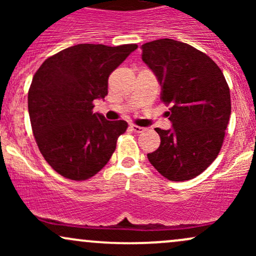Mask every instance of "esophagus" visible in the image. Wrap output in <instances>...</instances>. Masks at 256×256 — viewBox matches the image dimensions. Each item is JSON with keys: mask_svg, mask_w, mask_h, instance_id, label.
<instances>
[{"mask_svg": "<svg viewBox=\"0 0 256 256\" xmlns=\"http://www.w3.org/2000/svg\"><path fill=\"white\" fill-rule=\"evenodd\" d=\"M130 128H131L132 130H134V132H137V134H140V132H143V131L146 130L144 128H140V126H138V125H134V124H131Z\"/></svg>", "mask_w": 256, "mask_h": 256, "instance_id": "esophagus-1", "label": "esophagus"}]
</instances>
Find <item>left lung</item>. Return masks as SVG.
I'll return each mask as SVG.
<instances>
[{
    "mask_svg": "<svg viewBox=\"0 0 256 256\" xmlns=\"http://www.w3.org/2000/svg\"><path fill=\"white\" fill-rule=\"evenodd\" d=\"M142 60L161 86V100L171 104L170 130L155 128L160 146L149 162L160 174L184 182L202 173L218 156L231 114L230 89L222 70L189 44L156 40L143 44Z\"/></svg>",
    "mask_w": 256,
    "mask_h": 256,
    "instance_id": "8db88e82",
    "label": "left lung"
}]
</instances>
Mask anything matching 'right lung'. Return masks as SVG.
Wrapping results in <instances>:
<instances>
[{
  "mask_svg": "<svg viewBox=\"0 0 256 256\" xmlns=\"http://www.w3.org/2000/svg\"><path fill=\"white\" fill-rule=\"evenodd\" d=\"M137 44H77L48 58L28 90L32 131L43 158L64 178L85 180L106 166L125 120L108 122L92 102L108 94V77Z\"/></svg>",
  "mask_w": 256,
  "mask_h": 256,
  "instance_id": "1",
  "label": "right lung"
}]
</instances>
